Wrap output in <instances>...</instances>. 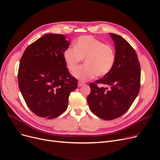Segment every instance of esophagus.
I'll list each match as a JSON object with an SVG mask.
<instances>
[{"instance_id":"esophagus-1","label":"esophagus","mask_w":160,"mask_h":160,"mask_svg":"<svg viewBox=\"0 0 160 160\" xmlns=\"http://www.w3.org/2000/svg\"><path fill=\"white\" fill-rule=\"evenodd\" d=\"M84 84H85V83H83V82H78V86H79V87H81V86H83Z\"/></svg>"}]
</instances>
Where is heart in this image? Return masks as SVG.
<instances>
[{"mask_svg":"<svg viewBox=\"0 0 160 160\" xmlns=\"http://www.w3.org/2000/svg\"><path fill=\"white\" fill-rule=\"evenodd\" d=\"M64 62L68 69L74 71L85 59L86 65L73 72L82 81H88L95 75L103 77L111 71L115 61V50L113 45L103 43L91 36L79 37L74 47H69L63 54Z\"/></svg>","mask_w":160,"mask_h":160,"instance_id":"b5f03b06","label":"heart"}]
</instances>
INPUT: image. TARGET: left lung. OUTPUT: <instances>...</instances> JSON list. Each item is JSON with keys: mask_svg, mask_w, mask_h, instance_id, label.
Listing matches in <instances>:
<instances>
[{"mask_svg": "<svg viewBox=\"0 0 160 160\" xmlns=\"http://www.w3.org/2000/svg\"><path fill=\"white\" fill-rule=\"evenodd\" d=\"M110 36L115 45V63L102 78L89 83L91 93L88 97L91 112L104 120L117 119L127 112L141 86L140 63L136 50L121 36Z\"/></svg>", "mask_w": 160, "mask_h": 160, "instance_id": "1", "label": "left lung"}]
</instances>
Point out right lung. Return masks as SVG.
<instances>
[{
    "instance_id": "add662e5",
    "label": "right lung",
    "mask_w": 160,
    "mask_h": 160,
    "mask_svg": "<svg viewBox=\"0 0 160 160\" xmlns=\"http://www.w3.org/2000/svg\"><path fill=\"white\" fill-rule=\"evenodd\" d=\"M66 39L48 33L28 45L21 58L19 88L30 110L40 117L54 119L62 114L70 93L78 87L64 62L71 43Z\"/></svg>"
}]
</instances>
